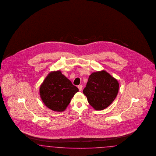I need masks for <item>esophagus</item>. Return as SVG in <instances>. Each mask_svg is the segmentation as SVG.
<instances>
[{
    "label": "esophagus",
    "mask_w": 156,
    "mask_h": 156,
    "mask_svg": "<svg viewBox=\"0 0 156 156\" xmlns=\"http://www.w3.org/2000/svg\"><path fill=\"white\" fill-rule=\"evenodd\" d=\"M78 89L80 91H81L82 89V85H79V86H78Z\"/></svg>",
    "instance_id": "1"
}]
</instances>
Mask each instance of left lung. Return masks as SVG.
<instances>
[{
	"mask_svg": "<svg viewBox=\"0 0 156 156\" xmlns=\"http://www.w3.org/2000/svg\"><path fill=\"white\" fill-rule=\"evenodd\" d=\"M117 80L105 70L93 73L83 90L88 102L97 110L108 108L118 93Z\"/></svg>",
	"mask_w": 156,
	"mask_h": 156,
	"instance_id": "left-lung-1",
	"label": "left lung"
}]
</instances>
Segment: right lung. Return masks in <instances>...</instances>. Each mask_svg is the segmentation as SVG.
<instances>
[{
    "label": "right lung",
    "mask_w": 156,
    "mask_h": 156,
    "mask_svg": "<svg viewBox=\"0 0 156 156\" xmlns=\"http://www.w3.org/2000/svg\"><path fill=\"white\" fill-rule=\"evenodd\" d=\"M78 89L62 74L52 71L46 77L40 86L39 93L43 102L55 112L64 111Z\"/></svg>",
    "instance_id": "1"
}]
</instances>
